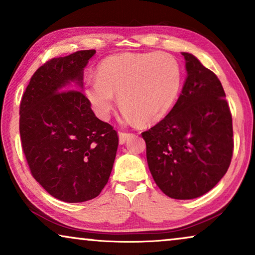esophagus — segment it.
<instances>
[{
    "mask_svg": "<svg viewBox=\"0 0 255 255\" xmlns=\"http://www.w3.org/2000/svg\"><path fill=\"white\" fill-rule=\"evenodd\" d=\"M118 135H120V144H125L133 134L128 133V132H120Z\"/></svg>",
    "mask_w": 255,
    "mask_h": 255,
    "instance_id": "obj_1",
    "label": "esophagus"
}]
</instances>
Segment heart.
<instances>
[{"instance_id":"heart-1","label":"heart","mask_w":255,"mask_h":255,"mask_svg":"<svg viewBox=\"0 0 255 255\" xmlns=\"http://www.w3.org/2000/svg\"><path fill=\"white\" fill-rule=\"evenodd\" d=\"M97 80L85 94L94 111L108 120L118 96L127 122L153 124L168 114L181 86L179 62L168 53H118L101 62Z\"/></svg>"}]
</instances>
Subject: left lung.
<instances>
[{
  "instance_id": "1",
  "label": "left lung",
  "mask_w": 255,
  "mask_h": 255,
  "mask_svg": "<svg viewBox=\"0 0 255 255\" xmlns=\"http://www.w3.org/2000/svg\"><path fill=\"white\" fill-rule=\"evenodd\" d=\"M182 55L187 79L179 100L141 135L156 186L175 200H191L211 190L228 172L233 128L219 79L193 54Z\"/></svg>"
}]
</instances>
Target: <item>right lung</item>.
Masks as SVG:
<instances>
[{"instance_id": "obj_1", "label": "right lung", "mask_w": 255, "mask_h": 255, "mask_svg": "<svg viewBox=\"0 0 255 255\" xmlns=\"http://www.w3.org/2000/svg\"><path fill=\"white\" fill-rule=\"evenodd\" d=\"M95 53L78 51L45 62L20 101L19 133L31 174L48 194L67 203L99 196L118 147L117 132L95 116L80 90L83 69Z\"/></svg>"}]
</instances>
